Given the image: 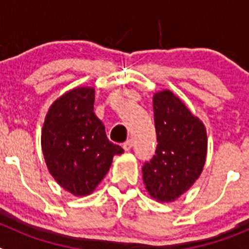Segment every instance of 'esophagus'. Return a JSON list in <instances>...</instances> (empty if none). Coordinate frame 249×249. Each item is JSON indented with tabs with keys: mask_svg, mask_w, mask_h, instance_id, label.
Masks as SVG:
<instances>
[{
	"mask_svg": "<svg viewBox=\"0 0 249 249\" xmlns=\"http://www.w3.org/2000/svg\"><path fill=\"white\" fill-rule=\"evenodd\" d=\"M132 146H133V140H128L123 143V149L124 151H129L132 148Z\"/></svg>",
	"mask_w": 249,
	"mask_h": 249,
	"instance_id": "34e87169",
	"label": "esophagus"
}]
</instances>
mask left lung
I'll use <instances>...</instances> for the list:
<instances>
[{"label":"left lung","instance_id":"8db88e82","mask_svg":"<svg viewBox=\"0 0 249 249\" xmlns=\"http://www.w3.org/2000/svg\"><path fill=\"white\" fill-rule=\"evenodd\" d=\"M157 133L156 155L142 167L146 190L153 198L172 202L199 177L207 155V133L182 101L171 91L153 97Z\"/></svg>","mask_w":249,"mask_h":249}]
</instances>
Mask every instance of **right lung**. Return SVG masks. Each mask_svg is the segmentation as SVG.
I'll return each instance as SVG.
<instances>
[{
    "mask_svg": "<svg viewBox=\"0 0 249 249\" xmlns=\"http://www.w3.org/2000/svg\"><path fill=\"white\" fill-rule=\"evenodd\" d=\"M93 101L92 89H72L51 106L43 123L41 142L48 169L74 196L89 195L107 175L113 156L123 153L106 136Z\"/></svg>",
    "mask_w": 249,
    "mask_h": 249,
    "instance_id": "obj_1",
    "label": "right lung"
}]
</instances>
